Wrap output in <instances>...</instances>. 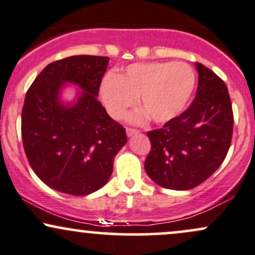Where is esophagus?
<instances>
[{"label":"esophagus","instance_id":"esophagus-1","mask_svg":"<svg viewBox=\"0 0 255 255\" xmlns=\"http://www.w3.org/2000/svg\"><path fill=\"white\" fill-rule=\"evenodd\" d=\"M126 131H127L128 136H133V135H135V134L139 133V131H137L136 129H133V128H127Z\"/></svg>","mask_w":255,"mask_h":255}]
</instances>
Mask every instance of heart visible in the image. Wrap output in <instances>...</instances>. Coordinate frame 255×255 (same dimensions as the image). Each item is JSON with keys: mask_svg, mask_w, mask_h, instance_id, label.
I'll use <instances>...</instances> for the list:
<instances>
[{"mask_svg": "<svg viewBox=\"0 0 255 255\" xmlns=\"http://www.w3.org/2000/svg\"><path fill=\"white\" fill-rule=\"evenodd\" d=\"M194 87L195 73L187 63H134L118 77L104 79L101 97L114 119L122 118L139 97L145 111L130 115V121L141 122L148 115L156 124H165L183 113Z\"/></svg>", "mask_w": 255, "mask_h": 255, "instance_id": "1", "label": "heart"}]
</instances>
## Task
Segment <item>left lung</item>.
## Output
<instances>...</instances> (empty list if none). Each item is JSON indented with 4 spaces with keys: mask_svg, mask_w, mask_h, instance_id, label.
<instances>
[{
    "mask_svg": "<svg viewBox=\"0 0 255 255\" xmlns=\"http://www.w3.org/2000/svg\"><path fill=\"white\" fill-rule=\"evenodd\" d=\"M198 89L191 107L147 133L151 152L145 171L158 186L187 191L209 178L223 163L233 136L234 116L224 81L195 63Z\"/></svg>",
    "mask_w": 255,
    "mask_h": 255,
    "instance_id": "left-lung-1",
    "label": "left lung"
}]
</instances>
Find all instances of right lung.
Listing matches in <instances>:
<instances>
[{"instance_id": "right-lung-1", "label": "right lung", "mask_w": 255, "mask_h": 255, "mask_svg": "<svg viewBox=\"0 0 255 255\" xmlns=\"http://www.w3.org/2000/svg\"><path fill=\"white\" fill-rule=\"evenodd\" d=\"M109 57L77 55L55 61L34 79L21 114L25 153L36 175L55 191L87 195L111 176L127 142L125 128L97 101ZM67 84L79 90L63 99Z\"/></svg>"}]
</instances>
